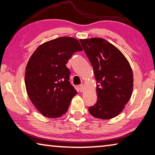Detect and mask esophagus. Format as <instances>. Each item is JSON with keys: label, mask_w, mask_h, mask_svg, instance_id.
<instances>
[{"label": "esophagus", "mask_w": 155, "mask_h": 155, "mask_svg": "<svg viewBox=\"0 0 155 155\" xmlns=\"http://www.w3.org/2000/svg\"><path fill=\"white\" fill-rule=\"evenodd\" d=\"M79 90H80V91H83L84 90V85H83V84H81V85H79Z\"/></svg>", "instance_id": "obj_1"}]
</instances>
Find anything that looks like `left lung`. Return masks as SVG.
<instances>
[{
	"label": "left lung",
	"instance_id": "obj_1",
	"mask_svg": "<svg viewBox=\"0 0 155 155\" xmlns=\"http://www.w3.org/2000/svg\"><path fill=\"white\" fill-rule=\"evenodd\" d=\"M92 65L97 81V102L89 112L97 118L117 116L129 101L133 91L132 69L116 47L103 38L80 40Z\"/></svg>",
	"mask_w": 155,
	"mask_h": 155
}]
</instances>
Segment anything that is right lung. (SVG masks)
I'll return each instance as SVG.
<instances>
[{
  "instance_id": "add662e5",
  "label": "right lung",
  "mask_w": 155,
  "mask_h": 155,
  "mask_svg": "<svg viewBox=\"0 0 155 155\" xmlns=\"http://www.w3.org/2000/svg\"><path fill=\"white\" fill-rule=\"evenodd\" d=\"M83 51L78 41L61 37L44 43L28 60L25 72L28 96L37 109L47 117L66 113L77 91L70 83L66 64L72 54Z\"/></svg>"
}]
</instances>
